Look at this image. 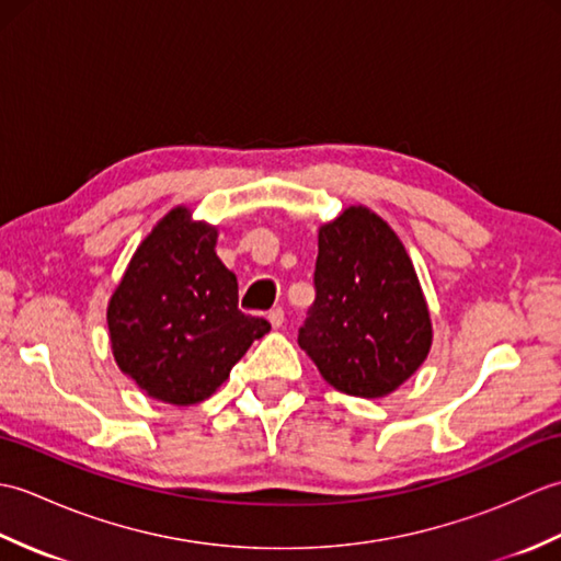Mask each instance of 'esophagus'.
Wrapping results in <instances>:
<instances>
[{
  "instance_id": "1",
  "label": "esophagus",
  "mask_w": 561,
  "mask_h": 561,
  "mask_svg": "<svg viewBox=\"0 0 561 561\" xmlns=\"http://www.w3.org/2000/svg\"><path fill=\"white\" fill-rule=\"evenodd\" d=\"M267 320H270V325L274 330L282 328L284 325V311H282V308H272V311L267 313Z\"/></svg>"
}]
</instances>
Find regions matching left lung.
<instances>
[{"instance_id":"obj_1","label":"left lung","mask_w":561,"mask_h":561,"mask_svg":"<svg viewBox=\"0 0 561 561\" xmlns=\"http://www.w3.org/2000/svg\"><path fill=\"white\" fill-rule=\"evenodd\" d=\"M316 304L299 347L328 383L354 398H386L432 350L420 277L398 233L364 205L318 229Z\"/></svg>"}]
</instances>
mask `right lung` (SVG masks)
Listing matches in <instances>:
<instances>
[{
    "label": "right lung",
    "mask_w": 561,
    "mask_h": 561,
    "mask_svg": "<svg viewBox=\"0 0 561 561\" xmlns=\"http://www.w3.org/2000/svg\"><path fill=\"white\" fill-rule=\"evenodd\" d=\"M217 226L173 207L147 233L108 301L111 350L149 398L175 408L207 400L265 318L238 311L236 274L217 255Z\"/></svg>",
    "instance_id": "add662e5"
}]
</instances>
